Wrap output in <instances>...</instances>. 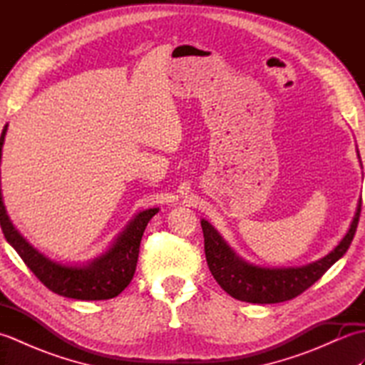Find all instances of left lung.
I'll list each match as a JSON object with an SVG mask.
<instances>
[{"instance_id": "obj_1", "label": "left lung", "mask_w": 365, "mask_h": 365, "mask_svg": "<svg viewBox=\"0 0 365 365\" xmlns=\"http://www.w3.org/2000/svg\"><path fill=\"white\" fill-rule=\"evenodd\" d=\"M358 158L361 157L358 152ZM362 166V165H361ZM361 215V199L350 229L339 245L324 257L301 267L269 268L260 267L245 260L226 243L220 232L207 220L200 221L204 232V247L208 268L216 282L227 292L232 298L254 302V304H273V302L289 301L307 290L314 282L327 273L334 263L344 257L350 247Z\"/></svg>"}]
</instances>
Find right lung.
<instances>
[{
	"label": "right lung",
	"instance_id": "add662e5",
	"mask_svg": "<svg viewBox=\"0 0 365 365\" xmlns=\"http://www.w3.org/2000/svg\"><path fill=\"white\" fill-rule=\"evenodd\" d=\"M6 131L7 125H4L0 136V165ZM158 210L160 208L155 207L136 213L123 230L119 232V235L113 240L105 252L92 260L80 263V265L78 263L68 265V263L53 260L48 255L36 250L15 229L3 202L0 170V224L7 243L19 252L21 260L26 263V267L33 271L46 289L66 298L98 301L118 297L133 279L143 234L147 222L158 213Z\"/></svg>",
	"mask_w": 365,
	"mask_h": 365
}]
</instances>
